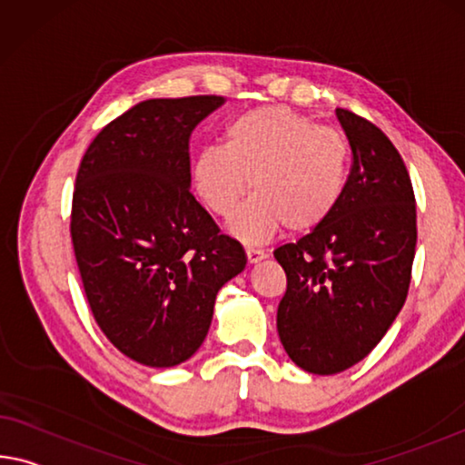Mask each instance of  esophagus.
Instances as JSON below:
<instances>
[{
    "mask_svg": "<svg viewBox=\"0 0 465 465\" xmlns=\"http://www.w3.org/2000/svg\"><path fill=\"white\" fill-rule=\"evenodd\" d=\"M246 259L250 264H256L267 259V252L264 250H256V248H246Z\"/></svg>",
    "mask_w": 465,
    "mask_h": 465,
    "instance_id": "34e87169",
    "label": "esophagus"
}]
</instances>
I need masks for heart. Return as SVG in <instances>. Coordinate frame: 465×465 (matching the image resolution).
Masks as SVG:
<instances>
[{"instance_id": "1", "label": "heart", "mask_w": 465, "mask_h": 465, "mask_svg": "<svg viewBox=\"0 0 465 465\" xmlns=\"http://www.w3.org/2000/svg\"><path fill=\"white\" fill-rule=\"evenodd\" d=\"M350 172V144L341 132L316 126L287 107H256L227 124L223 146L196 154L193 186L206 211L230 217V233L262 244L282 227L311 233L341 203Z\"/></svg>"}]
</instances>
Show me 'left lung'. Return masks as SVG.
Returning <instances> with one entry per match:
<instances>
[{"label":"left lung","mask_w":465,"mask_h":465,"mask_svg":"<svg viewBox=\"0 0 465 465\" xmlns=\"http://www.w3.org/2000/svg\"><path fill=\"white\" fill-rule=\"evenodd\" d=\"M335 115L353 157L341 203L319 230L272 252L287 275L279 339L293 364L322 377L377 348L403 308L416 254V201L401 154L364 117Z\"/></svg>","instance_id":"1"}]
</instances>
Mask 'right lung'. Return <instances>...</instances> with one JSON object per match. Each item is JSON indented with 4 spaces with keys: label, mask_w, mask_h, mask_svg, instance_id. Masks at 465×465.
I'll return each mask as SVG.
<instances>
[{
    "label": "right lung",
    "mask_w": 465,
    "mask_h": 465,
    "mask_svg": "<svg viewBox=\"0 0 465 465\" xmlns=\"http://www.w3.org/2000/svg\"><path fill=\"white\" fill-rule=\"evenodd\" d=\"M223 97L149 99L88 146L72 201V244L94 321L151 368L193 358L217 292L246 267L190 193V134Z\"/></svg>",
    "instance_id": "obj_1"
}]
</instances>
